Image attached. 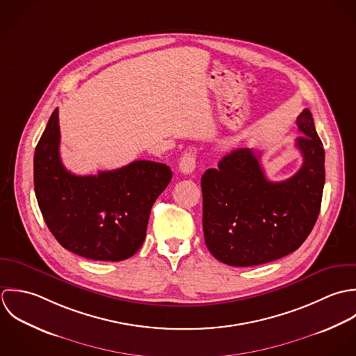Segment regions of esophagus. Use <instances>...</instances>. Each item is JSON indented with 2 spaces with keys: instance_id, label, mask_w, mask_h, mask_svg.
I'll use <instances>...</instances> for the list:
<instances>
[{
  "instance_id": "34e87169",
  "label": "esophagus",
  "mask_w": 356,
  "mask_h": 356,
  "mask_svg": "<svg viewBox=\"0 0 356 356\" xmlns=\"http://www.w3.org/2000/svg\"><path fill=\"white\" fill-rule=\"evenodd\" d=\"M195 165H197V156L193 151H187L183 154V156L180 158V162H179V169L181 173L184 175H190L194 172L195 169Z\"/></svg>"
}]
</instances>
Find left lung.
I'll list each match as a JSON object with an SVG mask.
<instances>
[{"label":"left lung","mask_w":356,"mask_h":356,"mask_svg":"<svg viewBox=\"0 0 356 356\" xmlns=\"http://www.w3.org/2000/svg\"><path fill=\"white\" fill-rule=\"evenodd\" d=\"M302 136L296 148L302 165L284 181H270L260 165L261 152L238 148L208 169L202 179L204 235L217 260L252 267L297 250L312 231L325 186V149L312 114L297 117Z\"/></svg>","instance_id":"obj_1"}]
</instances>
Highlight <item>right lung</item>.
I'll list each match as a JSON object with an SVG mask.
<instances>
[{
	"label": "right lung",
	"mask_w": 356,
	"mask_h": 356,
	"mask_svg": "<svg viewBox=\"0 0 356 356\" xmlns=\"http://www.w3.org/2000/svg\"><path fill=\"white\" fill-rule=\"evenodd\" d=\"M59 144L56 108L34 152V190L49 231L81 257L129 259L144 242L152 204L172 180L170 168L134 161L97 176H76L63 166Z\"/></svg>",
	"instance_id": "add662e5"
}]
</instances>
